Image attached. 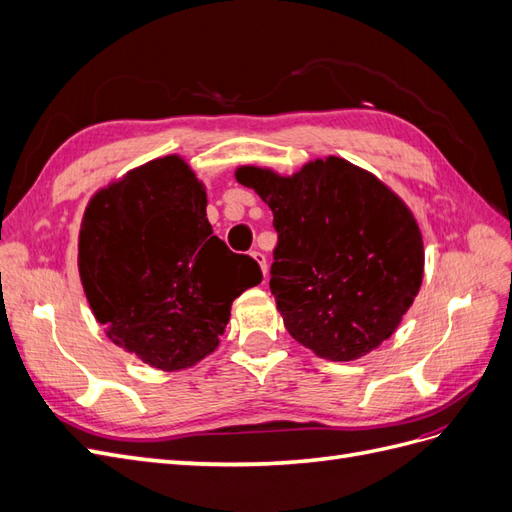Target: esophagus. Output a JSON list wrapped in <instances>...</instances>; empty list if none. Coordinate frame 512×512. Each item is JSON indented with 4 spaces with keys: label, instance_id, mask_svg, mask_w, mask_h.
<instances>
[{
    "label": "esophagus",
    "instance_id": "obj_1",
    "mask_svg": "<svg viewBox=\"0 0 512 512\" xmlns=\"http://www.w3.org/2000/svg\"><path fill=\"white\" fill-rule=\"evenodd\" d=\"M252 258L258 262V265H260V269H262V273H265L267 275V256L265 254H262V252H258V250H254L252 252Z\"/></svg>",
    "mask_w": 512,
    "mask_h": 512
}]
</instances>
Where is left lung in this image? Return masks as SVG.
Returning a JSON list of instances; mask_svg holds the SVG:
<instances>
[{
  "label": "left lung",
  "mask_w": 512,
  "mask_h": 512,
  "mask_svg": "<svg viewBox=\"0 0 512 512\" xmlns=\"http://www.w3.org/2000/svg\"><path fill=\"white\" fill-rule=\"evenodd\" d=\"M237 181L273 211L271 292L284 327L329 361H354L399 327L423 282V237L412 211L342 158L282 177L239 166Z\"/></svg>",
  "instance_id": "left-lung-1"
}]
</instances>
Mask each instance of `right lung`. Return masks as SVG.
Wrapping results in <instances>:
<instances>
[{"label": "right lung", "mask_w": 512, "mask_h": 512, "mask_svg": "<svg viewBox=\"0 0 512 512\" xmlns=\"http://www.w3.org/2000/svg\"><path fill=\"white\" fill-rule=\"evenodd\" d=\"M79 273L108 339L143 363L179 371L220 344L258 262L230 252L207 220V192L179 156L130 170L83 215Z\"/></svg>", "instance_id": "add662e5"}]
</instances>
